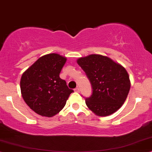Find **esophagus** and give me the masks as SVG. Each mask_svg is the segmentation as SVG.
Listing matches in <instances>:
<instances>
[{
  "label": "esophagus",
  "mask_w": 152,
  "mask_h": 152,
  "mask_svg": "<svg viewBox=\"0 0 152 152\" xmlns=\"http://www.w3.org/2000/svg\"><path fill=\"white\" fill-rule=\"evenodd\" d=\"M74 91H75V92H77V93H79V92H80V88H78V87L75 88V89H74Z\"/></svg>",
  "instance_id": "esophagus-1"
}]
</instances>
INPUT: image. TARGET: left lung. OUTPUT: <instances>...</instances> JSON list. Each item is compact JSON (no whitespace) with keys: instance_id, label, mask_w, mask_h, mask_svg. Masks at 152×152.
<instances>
[{"instance_id":"obj_1","label":"left lung","mask_w":152,"mask_h":152,"mask_svg":"<svg viewBox=\"0 0 152 152\" xmlns=\"http://www.w3.org/2000/svg\"><path fill=\"white\" fill-rule=\"evenodd\" d=\"M92 87V94L86 99L89 109L95 115H111L123 106L130 89V80L123 65L109 57L91 54L77 60Z\"/></svg>"}]
</instances>
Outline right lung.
Returning a JSON list of instances; mask_svg holds the SVG:
<instances>
[{"mask_svg": "<svg viewBox=\"0 0 152 152\" xmlns=\"http://www.w3.org/2000/svg\"><path fill=\"white\" fill-rule=\"evenodd\" d=\"M67 61L58 53L40 57L22 74L20 89L24 101L31 110L44 117H53L64 108L73 92L59 75Z\"/></svg>", "mask_w": 152, "mask_h": 152, "instance_id": "add662e5", "label": "right lung"}]
</instances>
